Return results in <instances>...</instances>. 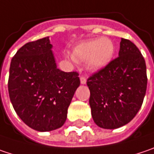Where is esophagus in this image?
Listing matches in <instances>:
<instances>
[{
	"instance_id": "34e87169",
	"label": "esophagus",
	"mask_w": 154,
	"mask_h": 154,
	"mask_svg": "<svg viewBox=\"0 0 154 154\" xmlns=\"http://www.w3.org/2000/svg\"><path fill=\"white\" fill-rule=\"evenodd\" d=\"M80 82H81V84H82V85H85L86 84L85 77H83V76H81V77H80Z\"/></svg>"
}]
</instances>
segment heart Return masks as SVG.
Here are the masks:
<instances>
[{
	"mask_svg": "<svg viewBox=\"0 0 154 154\" xmlns=\"http://www.w3.org/2000/svg\"><path fill=\"white\" fill-rule=\"evenodd\" d=\"M115 53L113 42L107 37L82 42L72 50V57L80 63L87 62L91 70H99L106 67Z\"/></svg>",
	"mask_w": 154,
	"mask_h": 154,
	"instance_id": "1",
	"label": "heart"
}]
</instances>
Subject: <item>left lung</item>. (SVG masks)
<instances>
[{"instance_id":"obj_1","label":"left lung","mask_w":154,"mask_h":154,"mask_svg":"<svg viewBox=\"0 0 154 154\" xmlns=\"http://www.w3.org/2000/svg\"><path fill=\"white\" fill-rule=\"evenodd\" d=\"M92 119L101 128L128 124L142 105L146 91V66L130 40L121 38L119 57L87 79Z\"/></svg>"}]
</instances>
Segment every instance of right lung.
Wrapping results in <instances>:
<instances>
[{
  "mask_svg": "<svg viewBox=\"0 0 154 154\" xmlns=\"http://www.w3.org/2000/svg\"><path fill=\"white\" fill-rule=\"evenodd\" d=\"M49 37L30 42L11 60L8 94L15 112L30 128L50 131L66 121L68 107L80 85L78 73L57 68Z\"/></svg>",
  "mask_w": 154,
  "mask_h": 154,
  "instance_id": "obj_1",
  "label": "right lung"
}]
</instances>
